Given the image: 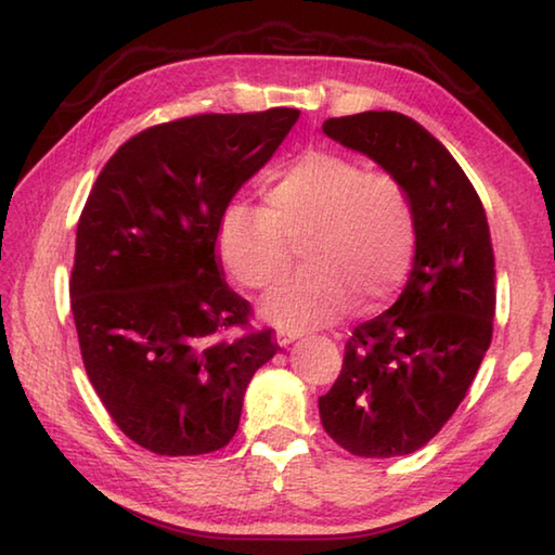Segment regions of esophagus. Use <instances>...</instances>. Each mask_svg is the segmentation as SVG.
<instances>
[{
	"label": "esophagus",
	"instance_id": "34e87169",
	"mask_svg": "<svg viewBox=\"0 0 555 555\" xmlns=\"http://www.w3.org/2000/svg\"><path fill=\"white\" fill-rule=\"evenodd\" d=\"M297 337H302V334L295 332V330H278V344H280V347H287V344H293Z\"/></svg>",
	"mask_w": 555,
	"mask_h": 555
}]
</instances>
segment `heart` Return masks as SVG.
<instances>
[{"mask_svg": "<svg viewBox=\"0 0 555 555\" xmlns=\"http://www.w3.org/2000/svg\"><path fill=\"white\" fill-rule=\"evenodd\" d=\"M262 206L231 202L218 218L216 250L235 283L275 285L299 245L307 268L262 299V314L289 330L337 322L353 305L371 310L413 266L417 221L403 181L366 171L339 152H305L270 171Z\"/></svg>", "mask_w": 555, "mask_h": 555, "instance_id": "obj_1", "label": "heart"}]
</instances>
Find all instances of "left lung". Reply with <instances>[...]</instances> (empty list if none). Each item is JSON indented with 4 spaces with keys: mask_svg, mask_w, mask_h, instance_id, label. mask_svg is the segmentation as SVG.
<instances>
[{
    "mask_svg": "<svg viewBox=\"0 0 555 555\" xmlns=\"http://www.w3.org/2000/svg\"><path fill=\"white\" fill-rule=\"evenodd\" d=\"M324 132L403 181L417 245L396 305L353 326L320 417L351 455H411L465 401L492 341L496 287L485 206L455 157L413 117H330Z\"/></svg>",
    "mask_w": 555,
    "mask_h": 555,
    "instance_id": "left-lung-1",
    "label": "left lung"
}]
</instances>
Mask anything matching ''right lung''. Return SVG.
<instances>
[{
  "label": "right lung",
  "mask_w": 555,
  "mask_h": 555,
  "mask_svg": "<svg viewBox=\"0 0 555 555\" xmlns=\"http://www.w3.org/2000/svg\"><path fill=\"white\" fill-rule=\"evenodd\" d=\"M299 111L152 125L100 171L70 270L80 357L117 428L154 455H206L238 430L243 393L280 349L225 285L218 218ZM243 328L241 338H225Z\"/></svg>",
  "instance_id": "1"
}]
</instances>
